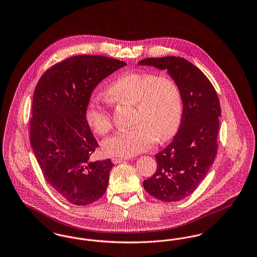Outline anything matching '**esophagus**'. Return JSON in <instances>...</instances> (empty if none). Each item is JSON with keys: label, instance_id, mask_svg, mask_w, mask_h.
<instances>
[{"label": "esophagus", "instance_id": "34e87169", "mask_svg": "<svg viewBox=\"0 0 257 257\" xmlns=\"http://www.w3.org/2000/svg\"><path fill=\"white\" fill-rule=\"evenodd\" d=\"M125 160H127V158H123V157H115V158H112L111 161H112V163H113V164H119V163H121V162L125 161Z\"/></svg>", "mask_w": 257, "mask_h": 257}]
</instances>
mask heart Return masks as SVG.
Masks as SVG:
<instances>
[{
  "label": "heart",
  "instance_id": "obj_1",
  "mask_svg": "<svg viewBox=\"0 0 257 257\" xmlns=\"http://www.w3.org/2000/svg\"><path fill=\"white\" fill-rule=\"evenodd\" d=\"M112 101L135 104V127L122 130L102 143L109 156L131 157L170 140L182 118L183 100L178 84L167 76L147 72H127L116 78L107 89ZM85 117L88 126L99 135L107 134L112 126L108 104L91 96Z\"/></svg>",
  "mask_w": 257,
  "mask_h": 257
}]
</instances>
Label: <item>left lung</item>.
<instances>
[{
  "label": "left lung",
  "instance_id": "8db88e82",
  "mask_svg": "<svg viewBox=\"0 0 257 257\" xmlns=\"http://www.w3.org/2000/svg\"><path fill=\"white\" fill-rule=\"evenodd\" d=\"M139 64L167 69L181 90L183 112L178 132L155 155L157 170L144 181L150 196L165 202L178 201L195 192L214 163L218 152L220 101L207 77L183 58H148Z\"/></svg>",
  "mask_w": 257,
  "mask_h": 257
}]
</instances>
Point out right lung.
<instances>
[{
	"label": "right lung",
	"instance_id": "1",
	"mask_svg": "<svg viewBox=\"0 0 257 257\" xmlns=\"http://www.w3.org/2000/svg\"><path fill=\"white\" fill-rule=\"evenodd\" d=\"M125 65L103 56H75L53 65L36 86L31 145L46 181L74 205L90 204L106 192L113 164L90 160L98 143L85 111L98 84Z\"/></svg>",
	"mask_w": 257,
	"mask_h": 257
}]
</instances>
